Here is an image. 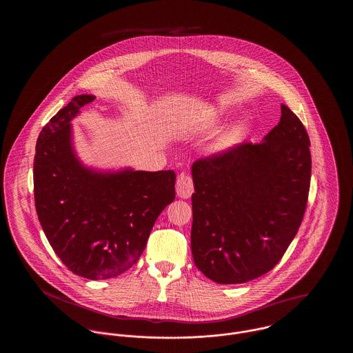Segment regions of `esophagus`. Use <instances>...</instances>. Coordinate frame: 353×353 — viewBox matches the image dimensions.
<instances>
[{"label": "esophagus", "instance_id": "34e87169", "mask_svg": "<svg viewBox=\"0 0 353 353\" xmlns=\"http://www.w3.org/2000/svg\"><path fill=\"white\" fill-rule=\"evenodd\" d=\"M194 188H193V180L189 174L186 173H181L179 174L177 177V181H176V193L180 199H189L193 193Z\"/></svg>", "mask_w": 353, "mask_h": 353}]
</instances>
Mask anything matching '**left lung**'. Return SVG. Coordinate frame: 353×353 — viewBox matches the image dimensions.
I'll return each instance as SVG.
<instances>
[{"instance_id":"left-lung-1","label":"left lung","mask_w":353,"mask_h":353,"mask_svg":"<svg viewBox=\"0 0 353 353\" xmlns=\"http://www.w3.org/2000/svg\"><path fill=\"white\" fill-rule=\"evenodd\" d=\"M258 144L241 143L192 165L193 261L221 285L274 269L298 233L311 179L310 137L285 104Z\"/></svg>"}]
</instances>
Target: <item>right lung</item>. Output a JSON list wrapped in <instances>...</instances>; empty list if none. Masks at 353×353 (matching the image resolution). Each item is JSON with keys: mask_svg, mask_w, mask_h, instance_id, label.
<instances>
[{"mask_svg": "<svg viewBox=\"0 0 353 353\" xmlns=\"http://www.w3.org/2000/svg\"><path fill=\"white\" fill-rule=\"evenodd\" d=\"M94 95H77L42 128L34 156V199L52 250L74 274L115 278L144 252L174 200L173 170H97L77 156L71 120Z\"/></svg>", "mask_w": 353, "mask_h": 353, "instance_id": "obj_1", "label": "right lung"}]
</instances>
